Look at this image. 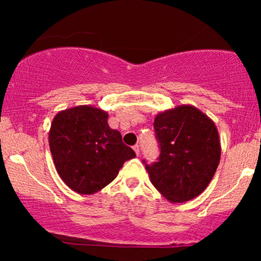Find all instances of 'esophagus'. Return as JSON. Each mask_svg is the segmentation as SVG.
Returning a JSON list of instances; mask_svg holds the SVG:
<instances>
[{
    "mask_svg": "<svg viewBox=\"0 0 261 261\" xmlns=\"http://www.w3.org/2000/svg\"><path fill=\"white\" fill-rule=\"evenodd\" d=\"M133 148H134V151H135V153H136V154H137V155H139V154H140V146H139V145H135V146H134V147H133Z\"/></svg>",
    "mask_w": 261,
    "mask_h": 261,
    "instance_id": "1",
    "label": "esophagus"
}]
</instances>
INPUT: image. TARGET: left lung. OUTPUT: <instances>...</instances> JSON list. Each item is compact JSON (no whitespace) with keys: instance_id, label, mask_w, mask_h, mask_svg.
<instances>
[{"instance_id":"obj_1","label":"left lung","mask_w":261,"mask_h":261,"mask_svg":"<svg viewBox=\"0 0 261 261\" xmlns=\"http://www.w3.org/2000/svg\"><path fill=\"white\" fill-rule=\"evenodd\" d=\"M160 160L146 164L151 182L170 202H185L207 188L220 163L215 122L194 106L182 104L154 118Z\"/></svg>"}]
</instances>
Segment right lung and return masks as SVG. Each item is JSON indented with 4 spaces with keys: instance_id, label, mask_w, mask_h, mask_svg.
I'll return each mask as SVG.
<instances>
[{
    "instance_id": "right-lung-1",
    "label": "right lung",
    "mask_w": 261,
    "mask_h": 261,
    "mask_svg": "<svg viewBox=\"0 0 261 261\" xmlns=\"http://www.w3.org/2000/svg\"><path fill=\"white\" fill-rule=\"evenodd\" d=\"M108 113L92 106L59 112L49 146L60 178L68 188L92 195L112 182L125 162L136 157L121 134L108 125Z\"/></svg>"
}]
</instances>
